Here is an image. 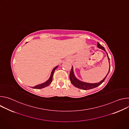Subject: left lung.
<instances>
[{
  "mask_svg": "<svg viewBox=\"0 0 129 129\" xmlns=\"http://www.w3.org/2000/svg\"><path fill=\"white\" fill-rule=\"evenodd\" d=\"M98 47L100 48L103 49V50H104L106 53V51L104 47H103V46H102L99 42L98 43ZM107 54V57L109 60V62L110 63V59L109 58V56ZM109 72L108 73V74L106 75V76L105 77V78L102 80L101 82H99V83H86V82H84L82 81H80L79 80H78L75 76L74 74V72H73V67L72 66L70 72V76H69V78H70V82L71 83V84L75 86V87H76L77 88H80L81 89H83V90H89V89H93L95 87H97L98 86H99L101 84H102L105 81V80L106 79V77H107L108 73L110 70V65L109 67Z\"/></svg>",
  "mask_w": 129,
  "mask_h": 129,
  "instance_id": "obj_1",
  "label": "left lung"
}]
</instances>
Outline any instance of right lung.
I'll return each instance as SVG.
<instances>
[{
    "label": "right lung",
    "instance_id": "add662e5",
    "mask_svg": "<svg viewBox=\"0 0 129 129\" xmlns=\"http://www.w3.org/2000/svg\"><path fill=\"white\" fill-rule=\"evenodd\" d=\"M58 67V66H56V67H54V68L53 69V70H52V72H51V75H50V78H49V79L47 81H46L45 83H42V84H39V85H36V86L33 87H32V88H34V89H39L43 88H44V87H46L48 86L51 83L52 80V77H53V75L54 71L56 69V68H57Z\"/></svg>",
    "mask_w": 129,
    "mask_h": 129
}]
</instances>
